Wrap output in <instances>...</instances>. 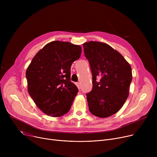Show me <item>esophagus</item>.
<instances>
[{
  "label": "esophagus",
  "mask_w": 157,
  "mask_h": 157,
  "mask_svg": "<svg viewBox=\"0 0 157 157\" xmlns=\"http://www.w3.org/2000/svg\"><path fill=\"white\" fill-rule=\"evenodd\" d=\"M76 85L78 86V88H79V90H80V84H79V83H76Z\"/></svg>",
  "instance_id": "1"
}]
</instances>
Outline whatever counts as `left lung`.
Wrapping results in <instances>:
<instances>
[{
	"label": "left lung",
	"instance_id": "obj_1",
	"mask_svg": "<svg viewBox=\"0 0 157 157\" xmlns=\"http://www.w3.org/2000/svg\"><path fill=\"white\" fill-rule=\"evenodd\" d=\"M83 46L92 74V89L86 94L89 110L97 117H109L122 108L128 97L131 67L105 43L90 41Z\"/></svg>",
	"mask_w": 157,
	"mask_h": 157
}]
</instances>
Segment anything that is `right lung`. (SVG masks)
<instances>
[{
  "mask_svg": "<svg viewBox=\"0 0 157 157\" xmlns=\"http://www.w3.org/2000/svg\"><path fill=\"white\" fill-rule=\"evenodd\" d=\"M81 47L55 40L33 58L26 71L28 92L44 113L59 117L71 109L78 89L71 81L72 63L81 56Z\"/></svg>",
  "mask_w": 157,
  "mask_h": 157,
  "instance_id": "obj_1",
  "label": "right lung"
}]
</instances>
